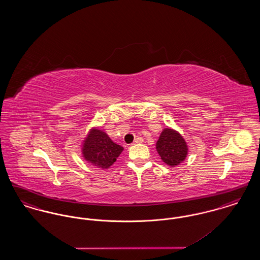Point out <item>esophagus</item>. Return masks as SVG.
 I'll return each mask as SVG.
<instances>
[{
  "instance_id": "34e87169",
  "label": "esophagus",
  "mask_w": 260,
  "mask_h": 260,
  "mask_svg": "<svg viewBox=\"0 0 260 260\" xmlns=\"http://www.w3.org/2000/svg\"><path fill=\"white\" fill-rule=\"evenodd\" d=\"M142 142H143V138H142V137H136V139H135V141H134L135 144L142 143Z\"/></svg>"
}]
</instances>
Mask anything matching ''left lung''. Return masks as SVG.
<instances>
[{
	"label": "left lung",
	"instance_id": "8db88e82",
	"mask_svg": "<svg viewBox=\"0 0 260 260\" xmlns=\"http://www.w3.org/2000/svg\"><path fill=\"white\" fill-rule=\"evenodd\" d=\"M161 161L170 167H176L184 161L188 154L185 139L173 128H165L156 143Z\"/></svg>",
	"mask_w": 260,
	"mask_h": 260
}]
</instances>
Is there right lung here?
<instances>
[{
	"label": "right lung",
	"mask_w": 260,
	"mask_h": 260,
	"mask_svg": "<svg viewBox=\"0 0 260 260\" xmlns=\"http://www.w3.org/2000/svg\"><path fill=\"white\" fill-rule=\"evenodd\" d=\"M124 148L115 143L108 135L96 127H92L82 146L84 159L92 166L105 170L117 161Z\"/></svg>",
	"instance_id": "right-lung-1"
}]
</instances>
